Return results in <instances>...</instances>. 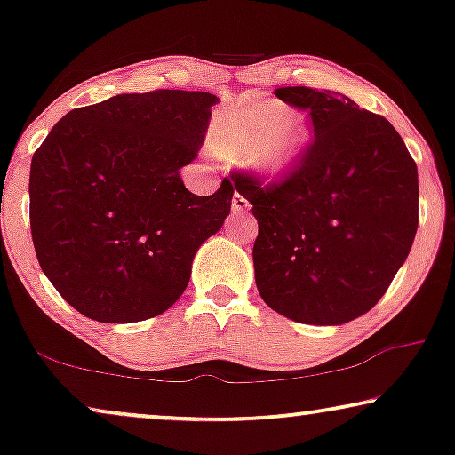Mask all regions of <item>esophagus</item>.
Segmentation results:
<instances>
[{"label": "esophagus", "mask_w": 455, "mask_h": 455, "mask_svg": "<svg viewBox=\"0 0 455 455\" xmlns=\"http://www.w3.org/2000/svg\"><path fill=\"white\" fill-rule=\"evenodd\" d=\"M232 211H234V213H238V215H244V213H248V211H251V203H248L244 196L235 192L234 198H232Z\"/></svg>", "instance_id": "1"}]
</instances>
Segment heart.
<instances>
[{
  "instance_id": "obj_1",
  "label": "heart",
  "mask_w": 455,
  "mask_h": 455,
  "mask_svg": "<svg viewBox=\"0 0 455 455\" xmlns=\"http://www.w3.org/2000/svg\"><path fill=\"white\" fill-rule=\"evenodd\" d=\"M283 111L260 103L240 117L235 132L213 142V151L223 159L251 157V165L267 178L283 180L294 172L307 151L310 128L302 116L283 122Z\"/></svg>"
}]
</instances>
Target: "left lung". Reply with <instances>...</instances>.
<instances>
[{"label": "left lung", "instance_id": "obj_1", "mask_svg": "<svg viewBox=\"0 0 455 455\" xmlns=\"http://www.w3.org/2000/svg\"><path fill=\"white\" fill-rule=\"evenodd\" d=\"M308 109L315 142L282 184L234 186L259 221V294L307 325H344L375 307L406 263L419 228V170L397 130L335 91L282 86Z\"/></svg>", "mask_w": 455, "mask_h": 455}]
</instances>
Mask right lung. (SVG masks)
Returning a JSON list of instances; mask_svg holds the SVG:
<instances>
[{"instance_id": "right-lung-1", "label": "right lung", "mask_w": 455, "mask_h": 455, "mask_svg": "<svg viewBox=\"0 0 455 455\" xmlns=\"http://www.w3.org/2000/svg\"><path fill=\"white\" fill-rule=\"evenodd\" d=\"M220 97L203 91L116 95L68 111L30 164V232L61 298L99 323L165 313L192 260L220 232L234 184L211 196L186 188Z\"/></svg>"}]
</instances>
